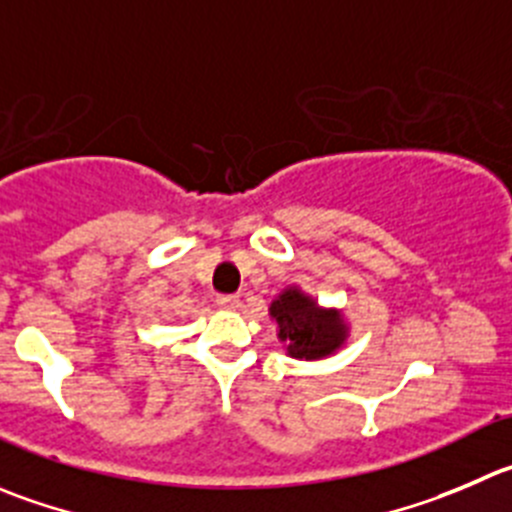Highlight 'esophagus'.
<instances>
[{
	"label": "esophagus",
	"instance_id": "34e87169",
	"mask_svg": "<svg viewBox=\"0 0 512 512\" xmlns=\"http://www.w3.org/2000/svg\"><path fill=\"white\" fill-rule=\"evenodd\" d=\"M218 306L226 311H238V306H241V299L233 294H226V296H218Z\"/></svg>",
	"mask_w": 512,
	"mask_h": 512
}]
</instances>
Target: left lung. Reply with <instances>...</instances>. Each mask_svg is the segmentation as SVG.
Masks as SVG:
<instances>
[{"instance_id":"1","label":"left lung","mask_w":512,"mask_h":512,"mask_svg":"<svg viewBox=\"0 0 512 512\" xmlns=\"http://www.w3.org/2000/svg\"><path fill=\"white\" fill-rule=\"evenodd\" d=\"M276 321V337L286 354L299 362H319L334 357L349 342L352 326L337 306H321L299 284L286 286L269 306Z\"/></svg>"}]
</instances>
